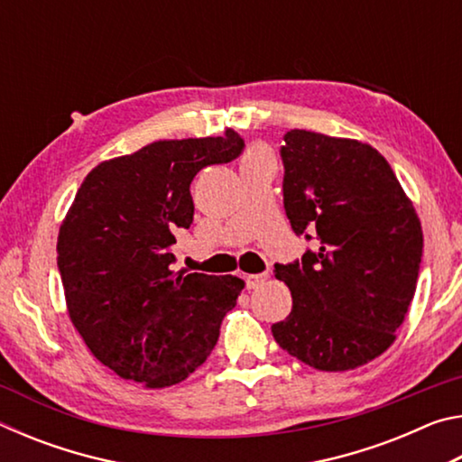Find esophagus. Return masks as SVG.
Returning a JSON list of instances; mask_svg holds the SVG:
<instances>
[{
	"mask_svg": "<svg viewBox=\"0 0 462 462\" xmlns=\"http://www.w3.org/2000/svg\"><path fill=\"white\" fill-rule=\"evenodd\" d=\"M267 279H269L267 273H261V275H246V277H245V281H246V289H256V287H261Z\"/></svg>",
	"mask_w": 462,
	"mask_h": 462,
	"instance_id": "obj_1",
	"label": "esophagus"
}]
</instances>
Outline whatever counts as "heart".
Masks as SVG:
<instances>
[{
    "label": "heart",
    "instance_id": "b5f03b06",
    "mask_svg": "<svg viewBox=\"0 0 462 462\" xmlns=\"http://www.w3.org/2000/svg\"><path fill=\"white\" fill-rule=\"evenodd\" d=\"M259 159H271V156L267 151H264V148L253 146V148H248L245 156H242V165H246V162H250V161H259Z\"/></svg>",
    "mask_w": 462,
    "mask_h": 462
}]
</instances>
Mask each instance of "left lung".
Wrapping results in <instances>:
<instances>
[{"label": "left lung", "instance_id": "1", "mask_svg": "<svg viewBox=\"0 0 462 462\" xmlns=\"http://www.w3.org/2000/svg\"><path fill=\"white\" fill-rule=\"evenodd\" d=\"M283 206L293 232L318 236L301 261L275 264L293 308L277 344L318 371H348L385 353L416 293L420 217L373 146L291 130L281 146Z\"/></svg>", "mask_w": 462, "mask_h": 462}]
</instances>
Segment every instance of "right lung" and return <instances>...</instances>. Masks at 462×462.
Here are the masks:
<instances>
[{"label": "right lung", "mask_w": 462, "mask_h": 462, "mask_svg": "<svg viewBox=\"0 0 462 462\" xmlns=\"http://www.w3.org/2000/svg\"><path fill=\"white\" fill-rule=\"evenodd\" d=\"M242 148L230 128L216 138L159 140L99 162L77 189L57 242L69 318L122 379L177 385L214 350L245 281L171 271V246L193 222V177Z\"/></svg>", "instance_id": "obj_1"}]
</instances>
